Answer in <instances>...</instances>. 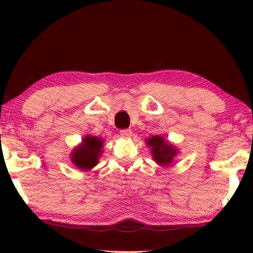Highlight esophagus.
I'll return each instance as SVG.
<instances>
[{"label": "esophagus", "instance_id": "esophagus-1", "mask_svg": "<svg viewBox=\"0 0 253 253\" xmlns=\"http://www.w3.org/2000/svg\"><path fill=\"white\" fill-rule=\"evenodd\" d=\"M131 134H132L131 129H122V130H121V135H122L123 137H130Z\"/></svg>", "mask_w": 253, "mask_h": 253}]
</instances>
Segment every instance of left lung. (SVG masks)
I'll use <instances>...</instances> for the list:
<instances>
[{
  "mask_svg": "<svg viewBox=\"0 0 253 253\" xmlns=\"http://www.w3.org/2000/svg\"><path fill=\"white\" fill-rule=\"evenodd\" d=\"M147 144L152 147V154L158 164L168 165L173 160V156L176 154L172 145H169L164 138L161 136H153L152 138L147 139Z\"/></svg>",
  "mask_w": 253,
  "mask_h": 253,
  "instance_id": "obj_1",
  "label": "left lung"
}]
</instances>
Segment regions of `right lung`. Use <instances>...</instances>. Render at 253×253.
I'll list each match as a JSON object with an SVG mask.
<instances>
[{"label": "right lung", "instance_id": "add662e5", "mask_svg": "<svg viewBox=\"0 0 253 253\" xmlns=\"http://www.w3.org/2000/svg\"><path fill=\"white\" fill-rule=\"evenodd\" d=\"M102 147V139L95 136H87L83 144L72 153V162L84 170H89L97 165Z\"/></svg>", "mask_w": 253, "mask_h": 253}]
</instances>
